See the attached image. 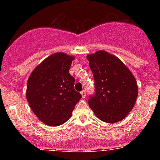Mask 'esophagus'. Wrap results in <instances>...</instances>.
<instances>
[{
	"instance_id": "esophagus-1",
	"label": "esophagus",
	"mask_w": 160,
	"mask_h": 160,
	"mask_svg": "<svg viewBox=\"0 0 160 160\" xmlns=\"http://www.w3.org/2000/svg\"><path fill=\"white\" fill-rule=\"evenodd\" d=\"M80 93H81V95L82 97H83V98H84L85 97H86V92H85V90H82Z\"/></svg>"
}]
</instances>
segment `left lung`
<instances>
[{
  "instance_id": "obj_1",
  "label": "left lung",
  "mask_w": 160,
  "mask_h": 160,
  "mask_svg": "<svg viewBox=\"0 0 160 160\" xmlns=\"http://www.w3.org/2000/svg\"><path fill=\"white\" fill-rule=\"evenodd\" d=\"M94 79V94L88 104L102 122L115 123L133 108L138 96L136 80L116 56L98 51L87 56Z\"/></svg>"
}]
</instances>
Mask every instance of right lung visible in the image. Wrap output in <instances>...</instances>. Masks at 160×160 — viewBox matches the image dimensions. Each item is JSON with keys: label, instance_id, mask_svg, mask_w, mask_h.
Here are the masks:
<instances>
[{"label": "right lung", "instance_id": "obj_1", "mask_svg": "<svg viewBox=\"0 0 160 160\" xmlns=\"http://www.w3.org/2000/svg\"><path fill=\"white\" fill-rule=\"evenodd\" d=\"M73 56L57 52L42 61L31 73L26 98L34 114L49 126L65 123L81 94L74 89L69 71Z\"/></svg>", "mask_w": 160, "mask_h": 160}]
</instances>
